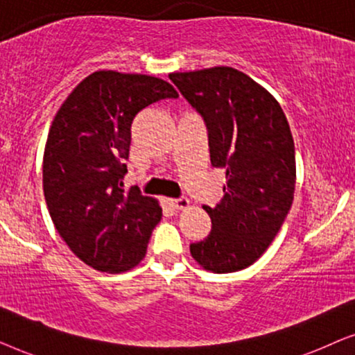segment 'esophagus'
Here are the masks:
<instances>
[{
    "label": "esophagus",
    "mask_w": 355,
    "mask_h": 355,
    "mask_svg": "<svg viewBox=\"0 0 355 355\" xmlns=\"http://www.w3.org/2000/svg\"><path fill=\"white\" fill-rule=\"evenodd\" d=\"M169 203L176 208V210H186V208H189V205H191V202H189V198H171L169 200Z\"/></svg>",
    "instance_id": "esophagus-1"
}]
</instances>
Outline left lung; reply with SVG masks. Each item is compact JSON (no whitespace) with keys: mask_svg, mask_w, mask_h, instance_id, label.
<instances>
[{"mask_svg":"<svg viewBox=\"0 0 355 355\" xmlns=\"http://www.w3.org/2000/svg\"><path fill=\"white\" fill-rule=\"evenodd\" d=\"M169 79L205 119L213 166L226 168L225 196L203 207L211 218L192 259L211 273L255 263L268 249L294 200L295 150L278 100L230 66L171 72Z\"/></svg>","mask_w":355,"mask_h":355,"instance_id":"8db88e82","label":"left lung"}]
</instances>
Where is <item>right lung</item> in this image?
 I'll list each match as a JSON object with an SVG mask.
<instances>
[{"mask_svg":"<svg viewBox=\"0 0 355 355\" xmlns=\"http://www.w3.org/2000/svg\"><path fill=\"white\" fill-rule=\"evenodd\" d=\"M169 82L96 71L60 106L43 153V193L58 234L85 265L124 273L144 260L162 220L157 198L123 189L130 125L139 111L178 98Z\"/></svg>","mask_w":355,"mask_h":355,"instance_id":"add662e5","label":"right lung"}]
</instances>
